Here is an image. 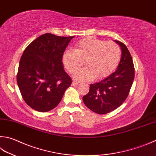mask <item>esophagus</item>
Masks as SVG:
<instances>
[{
    "label": "esophagus",
    "instance_id": "esophagus-1",
    "mask_svg": "<svg viewBox=\"0 0 156 156\" xmlns=\"http://www.w3.org/2000/svg\"><path fill=\"white\" fill-rule=\"evenodd\" d=\"M78 84H79V83H77V82H76V81H73L71 85H72L73 86H77Z\"/></svg>",
    "mask_w": 156,
    "mask_h": 156
}]
</instances>
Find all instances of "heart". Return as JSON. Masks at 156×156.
Segmentation results:
<instances>
[{
  "instance_id": "1",
  "label": "heart",
  "mask_w": 156,
  "mask_h": 156,
  "mask_svg": "<svg viewBox=\"0 0 156 156\" xmlns=\"http://www.w3.org/2000/svg\"><path fill=\"white\" fill-rule=\"evenodd\" d=\"M120 59L121 50L115 43L86 37L75 44L74 51H64L62 63L67 72L73 74L84 60L86 67L76 73L74 79L85 82L108 77L119 65Z\"/></svg>"
}]
</instances>
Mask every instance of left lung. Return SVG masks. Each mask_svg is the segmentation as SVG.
Wrapping results in <instances>:
<instances>
[{
  "label": "left lung",
  "mask_w": 156,
  "mask_h": 156,
  "mask_svg": "<svg viewBox=\"0 0 156 156\" xmlns=\"http://www.w3.org/2000/svg\"><path fill=\"white\" fill-rule=\"evenodd\" d=\"M122 51L117 70L98 83L91 84L90 91L83 96L86 107L98 114H106L116 109L128 96L134 78L132 56L124 43L114 41Z\"/></svg>",
  "instance_id": "1"
}]
</instances>
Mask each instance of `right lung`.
I'll use <instances>...</instances> for the list:
<instances>
[{"mask_svg": "<svg viewBox=\"0 0 156 156\" xmlns=\"http://www.w3.org/2000/svg\"><path fill=\"white\" fill-rule=\"evenodd\" d=\"M73 37L44 34L23 51L17 82L23 101L34 110H52L71 84L62 63V55Z\"/></svg>", "mask_w": 156, "mask_h": 156, "instance_id": "add662e5", "label": "right lung"}]
</instances>
